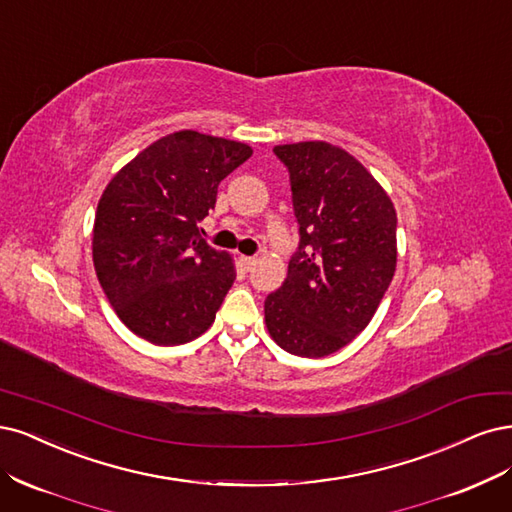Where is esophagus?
<instances>
[{"label": "esophagus", "mask_w": 512, "mask_h": 512, "mask_svg": "<svg viewBox=\"0 0 512 512\" xmlns=\"http://www.w3.org/2000/svg\"><path fill=\"white\" fill-rule=\"evenodd\" d=\"M240 261H242V266L246 268V270H251L253 266H255V263H257V257H240Z\"/></svg>", "instance_id": "esophagus-1"}]
</instances>
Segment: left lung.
<instances>
[{
  "label": "left lung",
  "instance_id": "left-lung-1",
  "mask_svg": "<svg viewBox=\"0 0 512 512\" xmlns=\"http://www.w3.org/2000/svg\"><path fill=\"white\" fill-rule=\"evenodd\" d=\"M285 163L300 244L266 298V325L291 355L325 357L374 317L398 261V217L361 163L327 142L274 146Z\"/></svg>",
  "mask_w": 512,
  "mask_h": 512
}]
</instances>
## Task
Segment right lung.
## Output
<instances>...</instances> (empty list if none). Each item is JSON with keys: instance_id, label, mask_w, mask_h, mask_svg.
<instances>
[{"instance_id": "obj_1", "label": "right lung", "mask_w": 512, "mask_h": 512, "mask_svg": "<svg viewBox=\"0 0 512 512\" xmlns=\"http://www.w3.org/2000/svg\"><path fill=\"white\" fill-rule=\"evenodd\" d=\"M253 155L242 142L183 129L146 146L104 189L93 225L97 280L119 319L157 346L212 325L236 270L200 236L219 183Z\"/></svg>"}]
</instances>
